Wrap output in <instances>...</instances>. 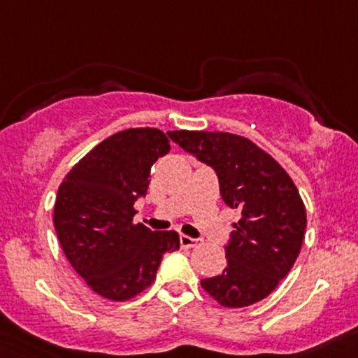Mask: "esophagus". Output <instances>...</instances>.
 Listing matches in <instances>:
<instances>
[{"label":"esophagus","instance_id":"obj_1","mask_svg":"<svg viewBox=\"0 0 358 358\" xmlns=\"http://www.w3.org/2000/svg\"><path fill=\"white\" fill-rule=\"evenodd\" d=\"M180 246L182 248H196L199 246V241L192 239L189 236H180Z\"/></svg>","mask_w":358,"mask_h":358}]
</instances>
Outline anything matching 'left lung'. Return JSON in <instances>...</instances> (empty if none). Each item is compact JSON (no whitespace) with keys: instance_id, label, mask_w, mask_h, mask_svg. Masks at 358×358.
Returning a JSON list of instances; mask_svg holds the SVG:
<instances>
[{"instance_id":"obj_1","label":"left lung","mask_w":358,"mask_h":358,"mask_svg":"<svg viewBox=\"0 0 358 358\" xmlns=\"http://www.w3.org/2000/svg\"><path fill=\"white\" fill-rule=\"evenodd\" d=\"M168 135L215 169L222 199L241 213L225 246V270L202 279V289L227 308L262 301L289 273L305 239L306 209L294 182L244 136L187 129Z\"/></svg>"}]
</instances>
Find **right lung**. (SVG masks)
I'll use <instances>...</instances> for the list:
<instances>
[{
    "label": "right lung",
    "mask_w": 358,
    "mask_h": 358,
    "mask_svg": "<svg viewBox=\"0 0 358 358\" xmlns=\"http://www.w3.org/2000/svg\"><path fill=\"white\" fill-rule=\"evenodd\" d=\"M169 152L161 129L129 128L90 150L60 183L53 223L72 268L96 294L126 301L156 279L178 234L133 223L135 202L149 189L150 168Z\"/></svg>",
    "instance_id": "obj_1"
}]
</instances>
